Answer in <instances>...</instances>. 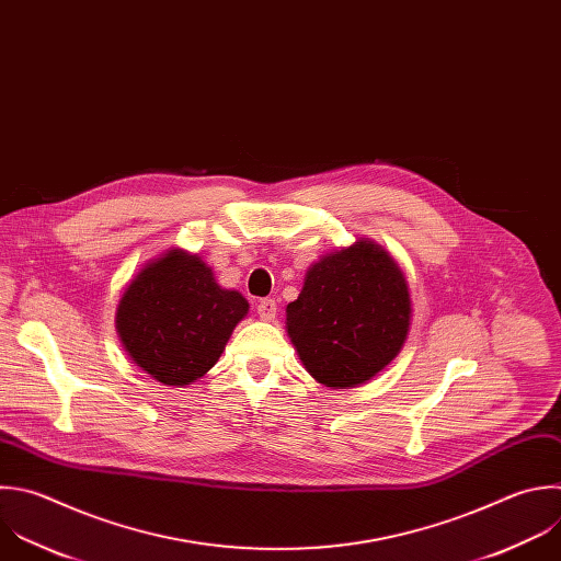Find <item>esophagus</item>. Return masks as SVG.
Segmentation results:
<instances>
[{"instance_id": "1", "label": "esophagus", "mask_w": 561, "mask_h": 561, "mask_svg": "<svg viewBox=\"0 0 561 561\" xmlns=\"http://www.w3.org/2000/svg\"><path fill=\"white\" fill-rule=\"evenodd\" d=\"M257 314H260L262 321H273L275 314H277V304H275V299H262V301L257 304Z\"/></svg>"}]
</instances>
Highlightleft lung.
I'll return each mask as SVG.
<instances>
[{"label": "left lung", "instance_id": "8db88e82", "mask_svg": "<svg viewBox=\"0 0 561 561\" xmlns=\"http://www.w3.org/2000/svg\"><path fill=\"white\" fill-rule=\"evenodd\" d=\"M410 325L405 273L367 238L310 264L299 297L286 306V332L304 367L332 390L375 379L403 350Z\"/></svg>", "mask_w": 561, "mask_h": 561}]
</instances>
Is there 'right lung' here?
<instances>
[{"mask_svg":"<svg viewBox=\"0 0 561 561\" xmlns=\"http://www.w3.org/2000/svg\"><path fill=\"white\" fill-rule=\"evenodd\" d=\"M247 314L249 301L222 288L209 264L169 249L129 279L114 319L125 352L145 375L184 388L218 363Z\"/></svg>","mask_w":561,"mask_h":561,"instance_id":"add662e5","label":"right lung"}]
</instances>
